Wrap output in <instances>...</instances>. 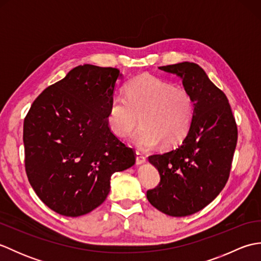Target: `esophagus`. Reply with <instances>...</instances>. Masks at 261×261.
<instances>
[{
  "label": "esophagus",
  "instance_id": "34e87169",
  "mask_svg": "<svg viewBox=\"0 0 261 261\" xmlns=\"http://www.w3.org/2000/svg\"><path fill=\"white\" fill-rule=\"evenodd\" d=\"M146 162V157L140 151H136V163L137 165H141Z\"/></svg>",
  "mask_w": 261,
  "mask_h": 261
}]
</instances>
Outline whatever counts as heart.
<instances>
[{
  "instance_id": "heart-1",
  "label": "heart",
  "mask_w": 261,
  "mask_h": 261,
  "mask_svg": "<svg viewBox=\"0 0 261 261\" xmlns=\"http://www.w3.org/2000/svg\"><path fill=\"white\" fill-rule=\"evenodd\" d=\"M194 101L182 87H175L151 75H141L125 86V96L111 98L107 112L110 130L119 137L129 135L141 116V125L131 141L141 149H151L160 141L175 145L184 138L194 119Z\"/></svg>"
}]
</instances>
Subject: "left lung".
<instances>
[{
  "instance_id": "8db88e82",
  "label": "left lung",
  "mask_w": 261,
  "mask_h": 261,
  "mask_svg": "<svg viewBox=\"0 0 261 261\" xmlns=\"http://www.w3.org/2000/svg\"><path fill=\"white\" fill-rule=\"evenodd\" d=\"M159 69L180 77L195 112L178 147L149 156L160 181L147 192V198L165 214L187 216L208 205L228 181L238 140L237 123L225 94L197 64L184 62Z\"/></svg>"
}]
</instances>
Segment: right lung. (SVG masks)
I'll return each mask as SVG.
<instances>
[{
    "label": "right lung",
    "instance_id": "1",
    "mask_svg": "<svg viewBox=\"0 0 261 261\" xmlns=\"http://www.w3.org/2000/svg\"><path fill=\"white\" fill-rule=\"evenodd\" d=\"M119 77L116 68L77 66L47 87L25 116L28 179L58 214L74 218L96 208L109 195L111 176L136 163L107 122Z\"/></svg>",
    "mask_w": 261,
    "mask_h": 261
}]
</instances>
